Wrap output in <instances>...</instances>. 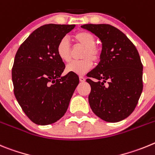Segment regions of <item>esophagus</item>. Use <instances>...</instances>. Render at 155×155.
<instances>
[{"instance_id":"obj_1","label":"esophagus","mask_w":155,"mask_h":155,"mask_svg":"<svg viewBox=\"0 0 155 155\" xmlns=\"http://www.w3.org/2000/svg\"><path fill=\"white\" fill-rule=\"evenodd\" d=\"M79 81H80L81 83H83V82L86 81V79H85V77H83V76H79Z\"/></svg>"}]
</instances>
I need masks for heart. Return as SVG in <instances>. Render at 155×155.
Segmentation results:
<instances>
[{"label": "heart", "mask_w": 155, "mask_h": 155, "mask_svg": "<svg viewBox=\"0 0 155 155\" xmlns=\"http://www.w3.org/2000/svg\"><path fill=\"white\" fill-rule=\"evenodd\" d=\"M75 43L84 47L81 52L79 61H75L66 66V72L77 75H83L90 70L93 62H97L101 56V49L96 45V38L92 33L86 31H79L72 35ZM58 58L64 62L71 60V48L69 41L63 38L58 41L56 46Z\"/></svg>", "instance_id": "obj_1"}]
</instances>
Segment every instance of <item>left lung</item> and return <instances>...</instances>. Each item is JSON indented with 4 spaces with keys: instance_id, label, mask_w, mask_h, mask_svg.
Listing matches in <instances>:
<instances>
[{
    "instance_id": "left-lung-1",
    "label": "left lung",
    "mask_w": 155,
    "mask_h": 155,
    "mask_svg": "<svg viewBox=\"0 0 155 155\" xmlns=\"http://www.w3.org/2000/svg\"><path fill=\"white\" fill-rule=\"evenodd\" d=\"M81 27L102 41L100 62L86 76L91 86L89 103L107 122L125 119L134 110L143 90V65L134 45L117 28L88 24Z\"/></svg>"
}]
</instances>
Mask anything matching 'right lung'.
I'll return each instance as SVG.
<instances>
[{
  "instance_id": "1",
  "label": "right lung",
  "mask_w": 155,
  "mask_h": 155,
  "mask_svg": "<svg viewBox=\"0 0 155 155\" xmlns=\"http://www.w3.org/2000/svg\"><path fill=\"white\" fill-rule=\"evenodd\" d=\"M75 26H41L17 51L12 67L14 93L24 113L36 124H51L62 117L79 84L75 73L61 76L65 65L56 53L58 41Z\"/></svg>"
}]
</instances>
